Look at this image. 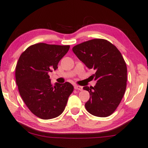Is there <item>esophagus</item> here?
<instances>
[{
	"mask_svg": "<svg viewBox=\"0 0 148 148\" xmlns=\"http://www.w3.org/2000/svg\"><path fill=\"white\" fill-rule=\"evenodd\" d=\"M74 88H75V90H83V87H81V86H79V85H75Z\"/></svg>",
	"mask_w": 148,
	"mask_h": 148,
	"instance_id": "34e87169",
	"label": "esophagus"
}]
</instances>
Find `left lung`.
<instances>
[{"instance_id":"8db88e82","label":"left lung","mask_w":148,"mask_h":148,"mask_svg":"<svg viewBox=\"0 0 148 148\" xmlns=\"http://www.w3.org/2000/svg\"><path fill=\"white\" fill-rule=\"evenodd\" d=\"M73 51L89 69L97 83L84 90L89 92L85 103L87 110L98 117L112 114L121 102L126 91L127 67L121 53L112 43L104 39H93L77 44Z\"/></svg>"}]
</instances>
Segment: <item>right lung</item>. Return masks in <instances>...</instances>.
Instances as JSON below:
<instances>
[{"label":"right lung","mask_w":148,"mask_h":148,"mask_svg":"<svg viewBox=\"0 0 148 148\" xmlns=\"http://www.w3.org/2000/svg\"><path fill=\"white\" fill-rule=\"evenodd\" d=\"M69 47L36 44L22 52L18 61L15 77L19 93L29 110L40 119H51L61 114L73 91L69 82L53 86L48 74L58 69Z\"/></svg>","instance_id":"right-lung-1"}]
</instances>
